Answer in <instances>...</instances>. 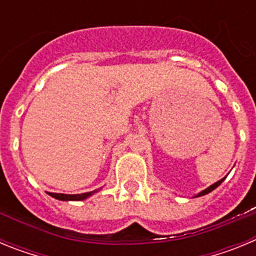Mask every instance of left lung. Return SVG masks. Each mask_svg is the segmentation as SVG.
<instances>
[{
    "mask_svg": "<svg viewBox=\"0 0 256 256\" xmlns=\"http://www.w3.org/2000/svg\"><path fill=\"white\" fill-rule=\"evenodd\" d=\"M226 180V177H224V178H222V180H218V182H216V183H212V186H209V187H208V188H205V190H204V191H201V192H198V195H195V196H194V198H200V196H204V195H206V194H209V192H212V190H216V187H218V186H219V184H220V183H222V182H223V180Z\"/></svg>",
    "mask_w": 256,
    "mask_h": 256,
    "instance_id": "8db88e82",
    "label": "left lung"
}]
</instances>
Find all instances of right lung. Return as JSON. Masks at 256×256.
I'll list each match as a JSON object with an SVG mask.
<instances>
[{
    "mask_svg": "<svg viewBox=\"0 0 256 256\" xmlns=\"http://www.w3.org/2000/svg\"><path fill=\"white\" fill-rule=\"evenodd\" d=\"M100 191V188L98 190H94V191H91V192H84V194H78V195H65V194H50V196H52L54 198H58V200H61V201H82V200H86V198H88L90 196H92L94 194H96V192Z\"/></svg>",
    "mask_w": 256,
    "mask_h": 256,
    "instance_id": "obj_1",
    "label": "right lung"
}]
</instances>
